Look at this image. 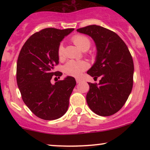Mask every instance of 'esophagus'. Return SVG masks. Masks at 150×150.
<instances>
[{
  "mask_svg": "<svg viewBox=\"0 0 150 150\" xmlns=\"http://www.w3.org/2000/svg\"><path fill=\"white\" fill-rule=\"evenodd\" d=\"M76 82H77V83H80V82H82V80L80 78H76Z\"/></svg>",
  "mask_w": 150,
  "mask_h": 150,
  "instance_id": "34e87169",
  "label": "esophagus"
}]
</instances>
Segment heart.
Returning <instances> with one entry per match:
<instances>
[{
    "instance_id": "1",
    "label": "heart",
    "mask_w": 150,
    "mask_h": 150,
    "mask_svg": "<svg viewBox=\"0 0 150 150\" xmlns=\"http://www.w3.org/2000/svg\"><path fill=\"white\" fill-rule=\"evenodd\" d=\"M72 42L77 47L85 51L89 49L91 46V41L87 36L82 34H76L72 37ZM58 56L59 59L64 58V47L63 44H60L58 48ZM89 65L85 61H69L63 66V71L67 75L74 77H79L85 70L88 68Z\"/></svg>"
}]
</instances>
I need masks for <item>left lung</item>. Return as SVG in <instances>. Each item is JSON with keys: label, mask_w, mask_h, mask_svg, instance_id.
<instances>
[{"label": "left lung", "mask_w": 150, "mask_h": 150, "mask_svg": "<svg viewBox=\"0 0 150 150\" xmlns=\"http://www.w3.org/2000/svg\"><path fill=\"white\" fill-rule=\"evenodd\" d=\"M77 31L89 35L95 42L96 61L87 74L94 79L101 77L99 84L88 82L87 104L99 116H111L123 107L132 91L134 64L131 54L121 38L108 29L93 25Z\"/></svg>", "instance_id": "left-lung-1"}]
</instances>
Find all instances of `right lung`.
Returning <instances> with one entry per match:
<instances>
[{
	"label": "right lung",
	"mask_w": 150,
	"mask_h": 150,
	"mask_svg": "<svg viewBox=\"0 0 150 150\" xmlns=\"http://www.w3.org/2000/svg\"><path fill=\"white\" fill-rule=\"evenodd\" d=\"M74 29L46 28L32 35L22 46L17 63V83L22 100L35 116L44 120L61 118L66 113L76 81L68 76L52 85V77L59 63L58 48Z\"/></svg>",
	"instance_id": "1"
}]
</instances>
